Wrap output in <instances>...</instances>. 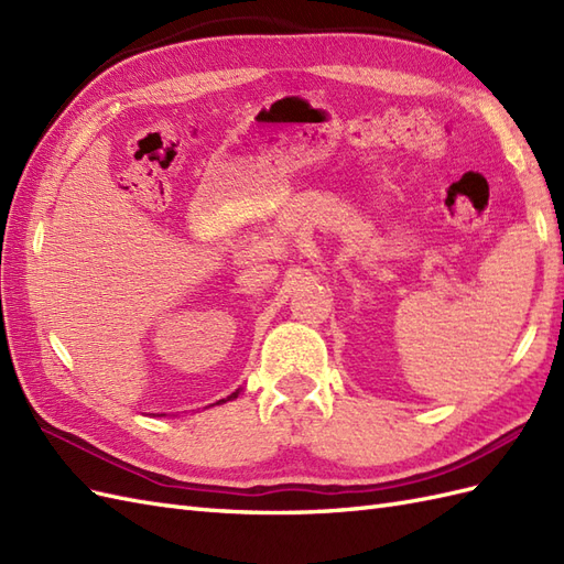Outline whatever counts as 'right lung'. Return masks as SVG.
Instances as JSON below:
<instances>
[{
	"instance_id": "add662e5",
	"label": "right lung",
	"mask_w": 564,
	"mask_h": 564,
	"mask_svg": "<svg viewBox=\"0 0 564 564\" xmlns=\"http://www.w3.org/2000/svg\"><path fill=\"white\" fill-rule=\"evenodd\" d=\"M240 395V388H238V391L236 393H230L228 398H224V400H219V402H214V405H224V402H228V400H236ZM159 416H164V414H159Z\"/></svg>"
}]
</instances>
